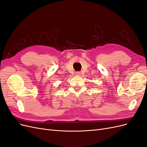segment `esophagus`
Wrapping results in <instances>:
<instances>
[{
  "instance_id": "34e87169",
  "label": "esophagus",
  "mask_w": 147,
  "mask_h": 147,
  "mask_svg": "<svg viewBox=\"0 0 147 147\" xmlns=\"http://www.w3.org/2000/svg\"><path fill=\"white\" fill-rule=\"evenodd\" d=\"M75 75H81V72H78H78H75Z\"/></svg>"
}]
</instances>
